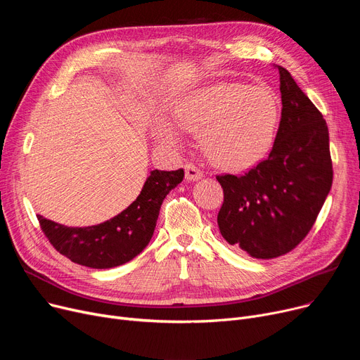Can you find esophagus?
<instances>
[{"mask_svg":"<svg viewBox=\"0 0 360 360\" xmlns=\"http://www.w3.org/2000/svg\"><path fill=\"white\" fill-rule=\"evenodd\" d=\"M185 178L188 181H198L202 178V170L193 163L185 165Z\"/></svg>","mask_w":360,"mask_h":360,"instance_id":"obj_1","label":"esophagus"}]
</instances>
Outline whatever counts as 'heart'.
Segmentation results:
<instances>
[{"mask_svg": "<svg viewBox=\"0 0 360 360\" xmlns=\"http://www.w3.org/2000/svg\"><path fill=\"white\" fill-rule=\"evenodd\" d=\"M281 117V102L266 87L224 83L198 90L176 106L175 122L162 118L158 139L169 146L184 141L182 129L201 134L210 160L229 170L250 169L273 147Z\"/></svg>", "mask_w": 360, "mask_h": 360, "instance_id": "1", "label": "heart"}]
</instances>
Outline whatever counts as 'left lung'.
<instances>
[{
    "label": "left lung",
    "mask_w": 360,
    "mask_h": 360,
    "mask_svg": "<svg viewBox=\"0 0 360 360\" xmlns=\"http://www.w3.org/2000/svg\"><path fill=\"white\" fill-rule=\"evenodd\" d=\"M281 120L269 158L243 175H217L221 236L252 258L270 259L305 239L331 190L327 122L290 72L277 65Z\"/></svg>",
    "instance_id": "left-lung-1"
}]
</instances>
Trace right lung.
Returning a JSON list of instances; mask_svg holds the SVG:
<instances>
[{
  "label": "right lung",
  "instance_id": "obj_1",
  "mask_svg": "<svg viewBox=\"0 0 360 360\" xmlns=\"http://www.w3.org/2000/svg\"><path fill=\"white\" fill-rule=\"evenodd\" d=\"M184 179V169L153 170L137 200L110 220L89 228H68L37 216L52 247L80 266L112 269L139 255L153 236L160 205Z\"/></svg>",
  "mask_w": 360,
  "mask_h": 360
}]
</instances>
